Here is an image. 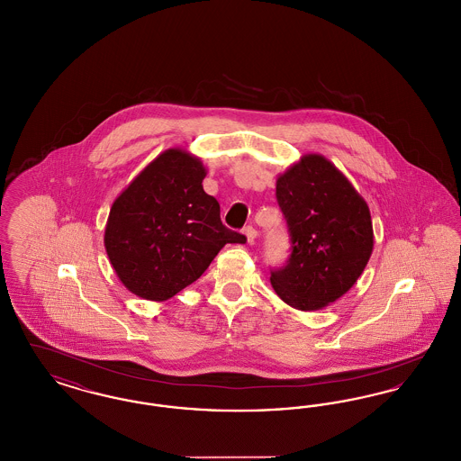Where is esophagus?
Here are the masks:
<instances>
[{
	"label": "esophagus",
	"mask_w": 461,
	"mask_h": 461,
	"mask_svg": "<svg viewBox=\"0 0 461 461\" xmlns=\"http://www.w3.org/2000/svg\"><path fill=\"white\" fill-rule=\"evenodd\" d=\"M241 233L245 235V239H247L249 243H254V240L258 239V231H256L254 226H245V228L241 230Z\"/></svg>",
	"instance_id": "34e87169"
}]
</instances>
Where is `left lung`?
I'll return each mask as SVG.
<instances>
[{
	"instance_id": "obj_1",
	"label": "left lung",
	"mask_w": 461,
	"mask_h": 461,
	"mask_svg": "<svg viewBox=\"0 0 461 461\" xmlns=\"http://www.w3.org/2000/svg\"><path fill=\"white\" fill-rule=\"evenodd\" d=\"M276 197L292 256L271 273V285L296 311H321L350 290L372 256L367 203L321 154H305L277 175Z\"/></svg>"
}]
</instances>
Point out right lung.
Instances as JSON below:
<instances>
[{"instance_id": "add662e5", "label": "right lung", "mask_w": 461, "mask_h": 461, "mask_svg": "<svg viewBox=\"0 0 461 461\" xmlns=\"http://www.w3.org/2000/svg\"><path fill=\"white\" fill-rule=\"evenodd\" d=\"M201 158L166 149L114 199L104 247L133 295L165 302L203 276L226 243L247 239L228 230L220 203L203 192Z\"/></svg>"}]
</instances>
